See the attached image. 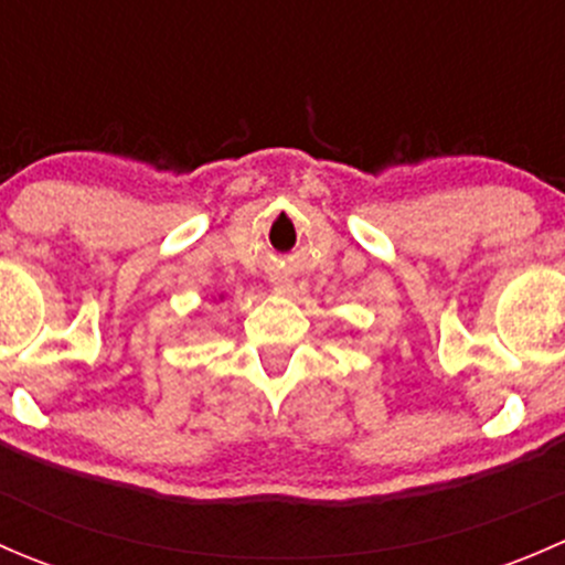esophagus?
<instances>
[{"label": "esophagus", "instance_id": "esophagus-1", "mask_svg": "<svg viewBox=\"0 0 565 565\" xmlns=\"http://www.w3.org/2000/svg\"><path fill=\"white\" fill-rule=\"evenodd\" d=\"M287 289H289L287 284H278V292H287Z\"/></svg>", "mask_w": 565, "mask_h": 565}]
</instances>
